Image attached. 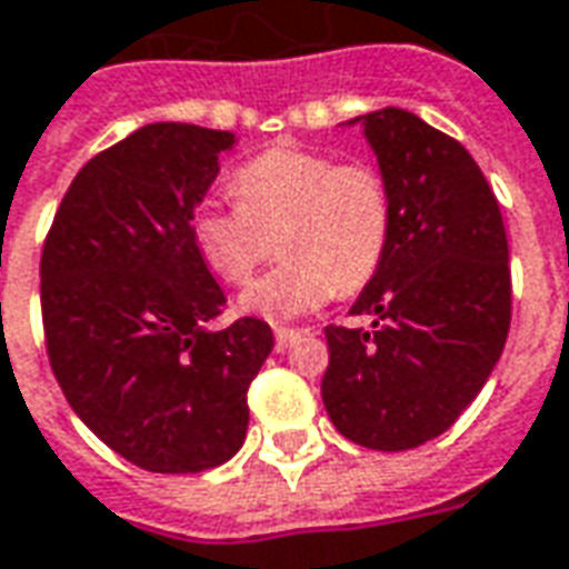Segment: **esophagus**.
Here are the masks:
<instances>
[{"label":"esophagus","instance_id":"esophagus-1","mask_svg":"<svg viewBox=\"0 0 569 569\" xmlns=\"http://www.w3.org/2000/svg\"><path fill=\"white\" fill-rule=\"evenodd\" d=\"M273 336H277V351H286V348H289L292 341L301 339V329H286V326H280V329H277Z\"/></svg>","mask_w":569,"mask_h":569}]
</instances>
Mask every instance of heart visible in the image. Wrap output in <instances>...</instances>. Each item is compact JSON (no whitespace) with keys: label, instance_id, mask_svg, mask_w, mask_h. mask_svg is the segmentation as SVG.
<instances>
[{"label":"heart","instance_id":"obj_1","mask_svg":"<svg viewBox=\"0 0 569 569\" xmlns=\"http://www.w3.org/2000/svg\"><path fill=\"white\" fill-rule=\"evenodd\" d=\"M237 202H202L190 237L209 271L246 283L280 237L277 271L246 286L237 311L286 323L357 292L385 261L395 200L369 162H339L301 147H271L233 174Z\"/></svg>","mask_w":569,"mask_h":569}]
</instances>
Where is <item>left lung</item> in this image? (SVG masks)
I'll return each instance as SVG.
<instances>
[{"label":"left lung","instance_id":"obj_1","mask_svg":"<svg viewBox=\"0 0 569 569\" xmlns=\"http://www.w3.org/2000/svg\"><path fill=\"white\" fill-rule=\"evenodd\" d=\"M360 126L395 200L385 261L351 305L369 329L326 326L323 407L367 450L400 452L443 435L480 395L511 323L499 202L471 153L409 110Z\"/></svg>","mask_w":569,"mask_h":569}]
</instances>
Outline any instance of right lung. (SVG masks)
Listing matches in <instances>:
<instances>
[{"label": "right lung", "mask_w": 569, "mask_h": 569, "mask_svg": "<svg viewBox=\"0 0 569 569\" xmlns=\"http://www.w3.org/2000/svg\"><path fill=\"white\" fill-rule=\"evenodd\" d=\"M237 138L150 122L89 160L42 249L54 379L82 422L144 471L197 475L243 447L246 391L273 348L243 317L209 329L224 292L190 221Z\"/></svg>", "instance_id": "right-lung-1"}]
</instances>
